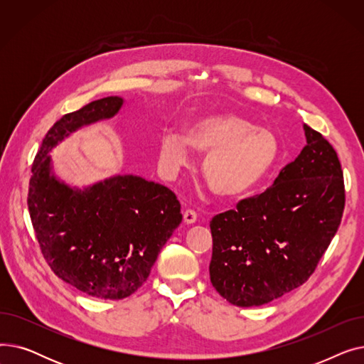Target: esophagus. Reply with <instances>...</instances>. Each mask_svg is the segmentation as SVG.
Returning a JSON list of instances; mask_svg holds the SVG:
<instances>
[{"label": "esophagus", "instance_id": "obj_1", "mask_svg": "<svg viewBox=\"0 0 364 364\" xmlns=\"http://www.w3.org/2000/svg\"><path fill=\"white\" fill-rule=\"evenodd\" d=\"M183 220L186 224H193L198 220V214L193 211V209H186L183 214Z\"/></svg>", "mask_w": 364, "mask_h": 364}]
</instances>
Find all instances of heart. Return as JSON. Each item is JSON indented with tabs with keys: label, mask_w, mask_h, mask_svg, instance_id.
I'll list each match as a JSON object with an SVG mask.
<instances>
[{
	"label": "heart",
	"mask_w": 364,
	"mask_h": 364,
	"mask_svg": "<svg viewBox=\"0 0 364 364\" xmlns=\"http://www.w3.org/2000/svg\"><path fill=\"white\" fill-rule=\"evenodd\" d=\"M192 147L206 153L205 181L223 198H237L254 188L274 166L279 141L274 134L239 114L221 113L190 124L184 136L166 132L159 141V162L174 177L192 165Z\"/></svg>",
	"instance_id": "b5f03b06"
}]
</instances>
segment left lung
<instances>
[{
    "label": "left lung",
    "instance_id": "8db88e82",
    "mask_svg": "<svg viewBox=\"0 0 364 364\" xmlns=\"http://www.w3.org/2000/svg\"><path fill=\"white\" fill-rule=\"evenodd\" d=\"M307 144L264 193L213 218L209 276L237 307H257L309 280L341 224L346 190L336 151L304 124Z\"/></svg>",
    "mask_w": 364,
    "mask_h": 364
}]
</instances>
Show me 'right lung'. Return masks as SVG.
Returning <instances> with one entry per match:
<instances>
[{
  "label": "right lung",
  "mask_w": 364,
  "mask_h": 364,
  "mask_svg": "<svg viewBox=\"0 0 364 364\" xmlns=\"http://www.w3.org/2000/svg\"><path fill=\"white\" fill-rule=\"evenodd\" d=\"M122 106L110 95L65 114L43 140L29 181V215L46 261L57 277L102 299L136 292L183 220L176 195L159 183L125 174L76 187L54 174L50 151Z\"/></svg>",
  "instance_id": "1"
}]
</instances>
